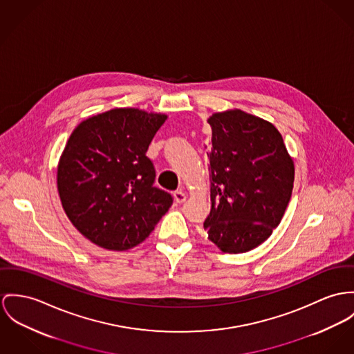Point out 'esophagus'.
I'll use <instances>...</instances> for the list:
<instances>
[{
    "label": "esophagus",
    "mask_w": 354,
    "mask_h": 354,
    "mask_svg": "<svg viewBox=\"0 0 354 354\" xmlns=\"http://www.w3.org/2000/svg\"><path fill=\"white\" fill-rule=\"evenodd\" d=\"M172 195H174V199H175V202L178 205H180V203H183L186 201V194L183 191H175Z\"/></svg>",
    "instance_id": "esophagus-1"
}]
</instances>
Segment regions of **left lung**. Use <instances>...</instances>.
Listing matches in <instances>:
<instances>
[{
	"label": "left lung",
	"instance_id": "left-lung-1",
	"mask_svg": "<svg viewBox=\"0 0 354 354\" xmlns=\"http://www.w3.org/2000/svg\"><path fill=\"white\" fill-rule=\"evenodd\" d=\"M212 127L210 214L203 227L225 253H244L264 243L291 199L295 168L271 122L245 113H214Z\"/></svg>",
	"mask_w": 354,
	"mask_h": 354
}]
</instances>
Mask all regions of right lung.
Instances as JSON below:
<instances>
[{"label":"right lung","instance_id":"right-lung-1","mask_svg":"<svg viewBox=\"0 0 354 354\" xmlns=\"http://www.w3.org/2000/svg\"><path fill=\"white\" fill-rule=\"evenodd\" d=\"M165 114L117 108L82 121L57 164V191L71 223L93 244L127 250L142 243L172 205L153 186L148 147Z\"/></svg>","mask_w":354,"mask_h":354}]
</instances>
